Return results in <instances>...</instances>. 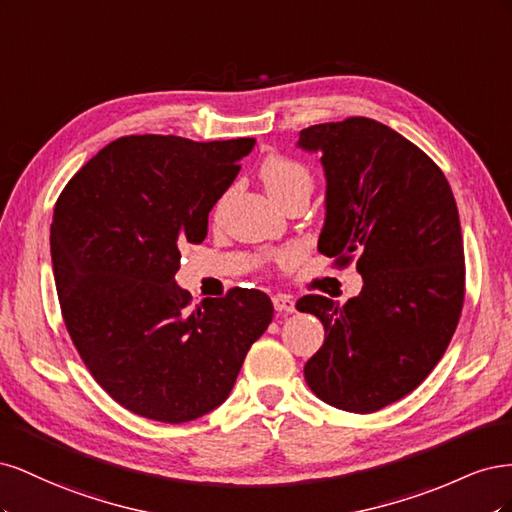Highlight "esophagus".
<instances>
[{"instance_id": "34e87169", "label": "esophagus", "mask_w": 512, "mask_h": 512, "mask_svg": "<svg viewBox=\"0 0 512 512\" xmlns=\"http://www.w3.org/2000/svg\"><path fill=\"white\" fill-rule=\"evenodd\" d=\"M273 307L277 312H294V299L288 297V294H275L273 297Z\"/></svg>"}]
</instances>
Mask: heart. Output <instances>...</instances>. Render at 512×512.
<instances>
[{
	"instance_id": "1",
	"label": "heart",
	"mask_w": 512,
	"mask_h": 512,
	"mask_svg": "<svg viewBox=\"0 0 512 512\" xmlns=\"http://www.w3.org/2000/svg\"><path fill=\"white\" fill-rule=\"evenodd\" d=\"M260 179L265 183V188L273 200L282 198L290 190L299 188V185H312V177L307 170L286 156H273L265 158L260 166Z\"/></svg>"
}]
</instances>
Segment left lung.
Returning a JSON list of instances; mask_svg holds the SVG:
<instances>
[{
  "label": "left lung",
  "mask_w": 512,
  "mask_h": 512,
  "mask_svg": "<svg viewBox=\"0 0 512 512\" xmlns=\"http://www.w3.org/2000/svg\"><path fill=\"white\" fill-rule=\"evenodd\" d=\"M299 147L327 177L318 250L342 267L356 258L363 277L346 305L297 301L324 324L305 380L329 406L369 414L412 393L451 344L466 292L457 203L436 162L380 121L318 123Z\"/></svg>",
  "instance_id": "left-lung-1"
}]
</instances>
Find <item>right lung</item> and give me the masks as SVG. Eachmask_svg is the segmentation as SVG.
Instances as JSON below:
<instances>
[{
    "mask_svg": "<svg viewBox=\"0 0 512 512\" xmlns=\"http://www.w3.org/2000/svg\"><path fill=\"white\" fill-rule=\"evenodd\" d=\"M254 143L123 136L57 198L51 258L61 316L89 374L138 416L177 425L218 408L271 324L265 292L230 288L192 309L175 282L181 245L205 241L209 211Z\"/></svg>",
    "mask_w": 512,
    "mask_h": 512,
    "instance_id": "add662e5",
    "label": "right lung"
}]
</instances>
